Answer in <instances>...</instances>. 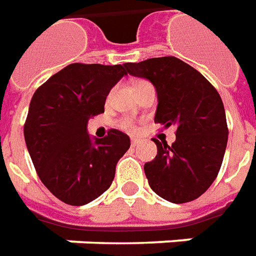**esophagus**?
Listing matches in <instances>:
<instances>
[{"label":"esophagus","mask_w":256,"mask_h":256,"mask_svg":"<svg viewBox=\"0 0 256 256\" xmlns=\"http://www.w3.org/2000/svg\"><path fill=\"white\" fill-rule=\"evenodd\" d=\"M140 144V138H136V137H133L132 138V146L134 147V146H138Z\"/></svg>","instance_id":"esophagus-1"}]
</instances>
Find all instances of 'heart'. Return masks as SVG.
I'll return each mask as SVG.
<instances>
[{"mask_svg": "<svg viewBox=\"0 0 256 256\" xmlns=\"http://www.w3.org/2000/svg\"><path fill=\"white\" fill-rule=\"evenodd\" d=\"M138 82H142V81H137L136 84H138ZM119 126H120L123 130H128V132H136V130H137L134 122L132 120V119H123V120H120V123H119Z\"/></svg>", "mask_w": 256, "mask_h": 256, "instance_id": "b5f03b06", "label": "heart"}]
</instances>
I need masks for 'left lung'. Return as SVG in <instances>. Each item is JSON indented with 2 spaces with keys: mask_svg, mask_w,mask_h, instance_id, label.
Listing matches in <instances>:
<instances>
[{
  "mask_svg": "<svg viewBox=\"0 0 256 256\" xmlns=\"http://www.w3.org/2000/svg\"><path fill=\"white\" fill-rule=\"evenodd\" d=\"M124 66L128 74L156 86L154 122L176 126L172 146L152 138L157 156L144 164L150 188L171 203L198 199L217 176L227 147L228 128L218 92L198 70L172 56Z\"/></svg>",
  "mask_w": 256,
  "mask_h": 256,
  "instance_id": "obj_1",
  "label": "left lung"
}]
</instances>
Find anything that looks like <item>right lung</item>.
I'll list each match as a JSON object with an SVG mask.
<instances>
[{
	"mask_svg": "<svg viewBox=\"0 0 256 256\" xmlns=\"http://www.w3.org/2000/svg\"><path fill=\"white\" fill-rule=\"evenodd\" d=\"M126 66L74 62L33 94L24 126L29 156L43 185L57 199L82 206L112 185L130 138L110 128L91 138L86 123L105 110L109 91L128 74Z\"/></svg>",
	"mask_w": 256,
	"mask_h": 256,
	"instance_id": "right-lung-1",
	"label": "right lung"
}]
</instances>
